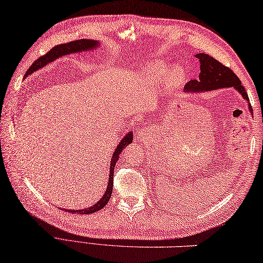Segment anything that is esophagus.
<instances>
[{
  "mask_svg": "<svg viewBox=\"0 0 263 263\" xmlns=\"http://www.w3.org/2000/svg\"><path fill=\"white\" fill-rule=\"evenodd\" d=\"M150 133H151V130L148 129L147 127H144L143 128V129L140 132V134H138V136H140V138L142 141H144V140H146V137L150 135Z\"/></svg>",
  "mask_w": 263,
  "mask_h": 263,
  "instance_id": "1",
  "label": "esophagus"
}]
</instances>
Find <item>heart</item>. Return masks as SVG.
Wrapping results in <instances>:
<instances>
[{"label":"heart","instance_id":"1","mask_svg":"<svg viewBox=\"0 0 263 263\" xmlns=\"http://www.w3.org/2000/svg\"><path fill=\"white\" fill-rule=\"evenodd\" d=\"M163 72H165V66L161 64H152L145 68L144 73L141 77V81L147 88L156 86L163 78ZM183 81H184V73L180 68H173L166 77L167 88L172 91L180 87Z\"/></svg>","mask_w":263,"mask_h":263}]
</instances>
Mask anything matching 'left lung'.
Returning a JSON list of instances; mask_svg holds the SVG:
<instances>
[{
	"label": "left lung",
	"mask_w": 263,
	"mask_h": 263,
	"mask_svg": "<svg viewBox=\"0 0 263 263\" xmlns=\"http://www.w3.org/2000/svg\"><path fill=\"white\" fill-rule=\"evenodd\" d=\"M196 57L199 59L200 73L197 80H191L185 85L184 92L195 93L217 90L222 88H234L238 91L241 97L249 104V110L252 113L249 96L245 88L241 86L238 77L229 67L217 62L207 53H197Z\"/></svg>",
	"instance_id": "left-lung-1"
}]
</instances>
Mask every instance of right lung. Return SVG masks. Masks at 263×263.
<instances>
[{
    "instance_id": "obj_1",
    "label": "right lung",
    "mask_w": 263,
    "mask_h": 263,
    "mask_svg": "<svg viewBox=\"0 0 263 263\" xmlns=\"http://www.w3.org/2000/svg\"><path fill=\"white\" fill-rule=\"evenodd\" d=\"M100 47H101L100 41L88 40V39H81V40H77V41H72L70 43L59 44V46L53 47L51 50L47 52L44 56L37 58L36 61L32 64V66L28 68L24 79L27 78L28 76H31L32 73L40 70V68H43L46 65H49V64L54 62L59 57H63L65 56V54H70V53L91 51L93 49L100 48ZM132 142H133V133L128 132L126 135L121 138L120 143H119L118 146L116 147V150L113 152L111 161H110V174H108V182H107L106 190L104 192L103 197L96 202V204H93L92 206L88 207V209H83V210H66V209H62V210H65V212H68V213H73V214H92V213L98 212L100 210H102L103 207H105L112 195L113 173H115V166L119 159V156H120V153L122 152L123 148H125L128 144H130Z\"/></svg>"
}]
</instances>
